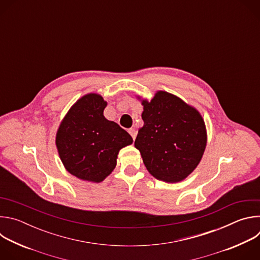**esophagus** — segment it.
Masks as SVG:
<instances>
[{"label": "esophagus", "instance_id": "esophagus-1", "mask_svg": "<svg viewBox=\"0 0 260 260\" xmlns=\"http://www.w3.org/2000/svg\"><path fill=\"white\" fill-rule=\"evenodd\" d=\"M128 133H129V135L132 136V138L135 140L136 137H137V131H136L135 128H129V129H128Z\"/></svg>", "mask_w": 260, "mask_h": 260}]
</instances>
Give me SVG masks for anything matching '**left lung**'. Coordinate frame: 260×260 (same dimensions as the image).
<instances>
[{
  "label": "left lung",
  "mask_w": 260,
  "mask_h": 260,
  "mask_svg": "<svg viewBox=\"0 0 260 260\" xmlns=\"http://www.w3.org/2000/svg\"><path fill=\"white\" fill-rule=\"evenodd\" d=\"M143 127L135 147L154 178L176 183L200 164L207 145L205 121L199 111L167 91L142 101Z\"/></svg>",
  "instance_id": "8db88e82"
}]
</instances>
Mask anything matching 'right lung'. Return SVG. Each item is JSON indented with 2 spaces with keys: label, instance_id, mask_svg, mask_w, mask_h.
Instances as JSON below:
<instances>
[{
  "label": "right lung",
  "instance_id": "right-lung-1",
  "mask_svg": "<svg viewBox=\"0 0 260 260\" xmlns=\"http://www.w3.org/2000/svg\"><path fill=\"white\" fill-rule=\"evenodd\" d=\"M106 106L98 93L83 95L68 111L56 133L66 170L84 181L102 182L115 169L119 150L133 143L127 132L105 118Z\"/></svg>",
  "mask_w": 260,
  "mask_h": 260
}]
</instances>
